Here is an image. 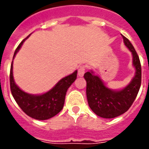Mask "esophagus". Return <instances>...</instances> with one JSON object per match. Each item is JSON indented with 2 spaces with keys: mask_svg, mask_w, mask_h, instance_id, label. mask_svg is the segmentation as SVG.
Returning <instances> with one entry per match:
<instances>
[{
  "mask_svg": "<svg viewBox=\"0 0 149 149\" xmlns=\"http://www.w3.org/2000/svg\"><path fill=\"white\" fill-rule=\"evenodd\" d=\"M86 70V65H80L78 69V75L79 77H83L84 74L85 73V71Z\"/></svg>",
  "mask_w": 149,
  "mask_h": 149,
  "instance_id": "esophagus-1",
  "label": "esophagus"
}]
</instances>
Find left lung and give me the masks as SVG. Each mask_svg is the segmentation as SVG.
Returning <instances> with one entry per match:
<instances>
[{
  "label": "left lung",
  "mask_w": 149,
  "mask_h": 149,
  "mask_svg": "<svg viewBox=\"0 0 149 149\" xmlns=\"http://www.w3.org/2000/svg\"><path fill=\"white\" fill-rule=\"evenodd\" d=\"M124 42L133 56V65L135 67V77L128 86L121 91H113L104 86L97 76L86 72L84 79L86 81V97L91 109L97 115L104 118H113L125 113L136 98L141 83V66L140 59L134 46L126 37Z\"/></svg>",
  "instance_id": "1"
}]
</instances>
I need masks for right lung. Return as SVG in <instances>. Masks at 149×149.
Wrapping results in <instances>:
<instances>
[{
    "label": "right lung",
    "instance_id": "obj_1",
    "mask_svg": "<svg viewBox=\"0 0 149 149\" xmlns=\"http://www.w3.org/2000/svg\"><path fill=\"white\" fill-rule=\"evenodd\" d=\"M26 38H24L15 49L14 57ZM12 70L13 62L10 70V87L13 97L27 115L36 120H47L62 111L66 91L76 80L77 76V71H75L72 74L64 77L58 82L51 91L42 95L36 96L24 93L15 84Z\"/></svg>",
    "mask_w": 149,
    "mask_h": 149
}]
</instances>
